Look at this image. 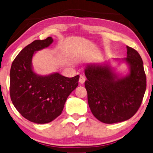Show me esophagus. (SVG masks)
I'll return each mask as SVG.
<instances>
[{
    "mask_svg": "<svg viewBox=\"0 0 153 153\" xmlns=\"http://www.w3.org/2000/svg\"><path fill=\"white\" fill-rule=\"evenodd\" d=\"M85 81V76H84V75L81 74L80 75V78H79V82L80 83H84V82Z\"/></svg>",
    "mask_w": 153,
    "mask_h": 153,
    "instance_id": "obj_1",
    "label": "esophagus"
}]
</instances>
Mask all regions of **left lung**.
Segmentation results:
<instances>
[{"label":"left lung","mask_w":153,"mask_h":153,"mask_svg":"<svg viewBox=\"0 0 153 153\" xmlns=\"http://www.w3.org/2000/svg\"><path fill=\"white\" fill-rule=\"evenodd\" d=\"M130 72L117 78L106 65H90L85 70V87L90 110L100 121L107 124L129 119L138 111L146 88L143 62L136 50L127 46Z\"/></svg>","instance_id":"left-lung-1"}]
</instances>
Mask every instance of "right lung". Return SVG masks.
<instances>
[{"instance_id": "obj_1", "label": "right lung", "mask_w": 153, "mask_h": 153, "mask_svg": "<svg viewBox=\"0 0 153 153\" xmlns=\"http://www.w3.org/2000/svg\"><path fill=\"white\" fill-rule=\"evenodd\" d=\"M51 37L36 40L22 50L10 71V97L22 117L35 123L51 122L61 114L65 102L79 85V76L72 78L54 73L39 76L32 69L35 51L49 46Z\"/></svg>"}]
</instances>
